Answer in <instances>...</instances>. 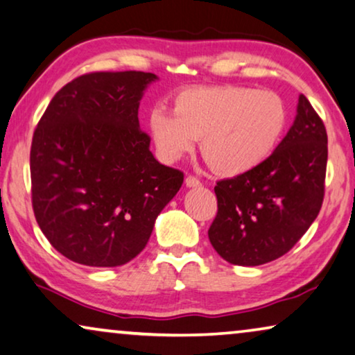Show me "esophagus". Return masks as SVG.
Returning a JSON list of instances; mask_svg holds the SVG:
<instances>
[{
    "label": "esophagus",
    "instance_id": "esophagus-1",
    "mask_svg": "<svg viewBox=\"0 0 355 355\" xmlns=\"http://www.w3.org/2000/svg\"><path fill=\"white\" fill-rule=\"evenodd\" d=\"M186 186L187 187H200L202 186V182L200 181H198V179L196 178V176H187L186 178Z\"/></svg>",
    "mask_w": 355,
    "mask_h": 355
}]
</instances>
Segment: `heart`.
I'll use <instances>...</instances> for the list:
<instances>
[{
  "mask_svg": "<svg viewBox=\"0 0 355 355\" xmlns=\"http://www.w3.org/2000/svg\"><path fill=\"white\" fill-rule=\"evenodd\" d=\"M288 124L279 95L239 85L196 87L181 92L174 111L155 108L148 129L164 162L192 152L197 139L216 173L237 176L259 166L273 153Z\"/></svg>",
  "mask_w": 355,
  "mask_h": 355,
  "instance_id": "heart-1",
  "label": "heart"
}]
</instances>
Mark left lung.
I'll use <instances>...</instances> for the list:
<instances>
[{"label": "left lung", "mask_w": 355, "mask_h": 355, "mask_svg": "<svg viewBox=\"0 0 355 355\" xmlns=\"http://www.w3.org/2000/svg\"><path fill=\"white\" fill-rule=\"evenodd\" d=\"M327 159V129L299 95L294 123L275 152L252 171L216 182L208 239L218 255L257 266L293 249L322 208Z\"/></svg>", "instance_id": "8db88e82"}]
</instances>
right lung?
I'll return each mask as SVG.
<instances>
[{
    "mask_svg": "<svg viewBox=\"0 0 355 355\" xmlns=\"http://www.w3.org/2000/svg\"><path fill=\"white\" fill-rule=\"evenodd\" d=\"M152 72H92L66 84L32 139V205L50 244L76 263L121 266L145 249L184 174L150 152L139 105Z\"/></svg>",
    "mask_w": 355,
    "mask_h": 355,
    "instance_id": "1",
    "label": "right lung"
}]
</instances>
